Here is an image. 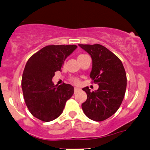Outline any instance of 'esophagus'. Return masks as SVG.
<instances>
[{"label":"esophagus","mask_w":150,"mask_h":150,"mask_svg":"<svg viewBox=\"0 0 150 150\" xmlns=\"http://www.w3.org/2000/svg\"><path fill=\"white\" fill-rule=\"evenodd\" d=\"M78 90H79V88H77V87H75V88H74V91H75V93L77 92Z\"/></svg>","instance_id":"1"}]
</instances>
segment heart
Listing matches in <instances>:
<instances>
[{"label": "heart", "instance_id": "heart-1", "mask_svg": "<svg viewBox=\"0 0 150 150\" xmlns=\"http://www.w3.org/2000/svg\"><path fill=\"white\" fill-rule=\"evenodd\" d=\"M84 55V54H79V55L78 56V57H77V59L80 57ZM71 81L72 83H73V84H79V82H80V81H79V79L78 78H76V77H73V78H71Z\"/></svg>", "mask_w": 150, "mask_h": 150}]
</instances>
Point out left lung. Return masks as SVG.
<instances>
[{
    "instance_id": "1",
    "label": "left lung",
    "mask_w": 150,
    "mask_h": 150,
    "mask_svg": "<svg viewBox=\"0 0 150 150\" xmlns=\"http://www.w3.org/2000/svg\"><path fill=\"white\" fill-rule=\"evenodd\" d=\"M90 54L93 66L90 77L99 85L96 91L83 88L87 99L81 105L83 111L91 120L103 121L117 111L127 87L125 70L115 54L100 44H79Z\"/></svg>"
}]
</instances>
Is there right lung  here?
Wrapping results in <instances>:
<instances>
[{
  "mask_svg": "<svg viewBox=\"0 0 150 150\" xmlns=\"http://www.w3.org/2000/svg\"><path fill=\"white\" fill-rule=\"evenodd\" d=\"M77 48L75 45H47L26 63L21 81L25 102L31 114L41 121L50 122L59 116L74 93L71 84L57 86L52 79Z\"/></svg>",
  "mask_w": 150,
  "mask_h": 150,
  "instance_id": "add662e5",
  "label": "right lung"
}]
</instances>
